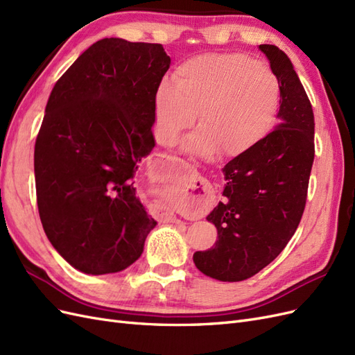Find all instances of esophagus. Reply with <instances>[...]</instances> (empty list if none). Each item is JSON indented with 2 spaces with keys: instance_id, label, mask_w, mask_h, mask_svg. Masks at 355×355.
I'll use <instances>...</instances> for the list:
<instances>
[{
  "instance_id": "1",
  "label": "esophagus",
  "mask_w": 355,
  "mask_h": 355,
  "mask_svg": "<svg viewBox=\"0 0 355 355\" xmlns=\"http://www.w3.org/2000/svg\"><path fill=\"white\" fill-rule=\"evenodd\" d=\"M191 188H192V192L189 194L191 207L194 210L196 216H202V214L206 213L211 206V200H213L211 187L206 179L197 176L194 178V180H192Z\"/></svg>"
}]
</instances>
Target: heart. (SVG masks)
I'll use <instances>...</instances> for the list:
<instances>
[{"label": "heart", "mask_w": 355, "mask_h": 355, "mask_svg": "<svg viewBox=\"0 0 355 355\" xmlns=\"http://www.w3.org/2000/svg\"><path fill=\"white\" fill-rule=\"evenodd\" d=\"M280 102L278 77L253 58L239 53L192 58L178 67L173 84L163 83L157 90V137L173 145L198 112L201 127L187 139L185 151L237 157L270 133Z\"/></svg>", "instance_id": "heart-1"}]
</instances>
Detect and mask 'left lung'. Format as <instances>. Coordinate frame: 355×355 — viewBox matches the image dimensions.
I'll list each match as a JSON object with an SVG mask.
<instances>
[{
    "mask_svg": "<svg viewBox=\"0 0 355 355\" xmlns=\"http://www.w3.org/2000/svg\"><path fill=\"white\" fill-rule=\"evenodd\" d=\"M282 85L278 120L250 151L223 167V200L207 216L218 230L194 263L219 282H243L283 252L302 218L314 161V112L292 62L283 50L261 44Z\"/></svg>",
    "mask_w": 355,
    "mask_h": 355,
    "instance_id": "1",
    "label": "left lung"
}]
</instances>
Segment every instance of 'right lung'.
<instances>
[{"label":"right lung","mask_w":355,"mask_h":355,"mask_svg":"<svg viewBox=\"0 0 355 355\" xmlns=\"http://www.w3.org/2000/svg\"><path fill=\"white\" fill-rule=\"evenodd\" d=\"M168 67L161 44L103 38L51 90L34 153L38 213L81 272L125 270L157 225L136 197L135 173L155 146L154 101Z\"/></svg>","instance_id":"add662e5"}]
</instances>
